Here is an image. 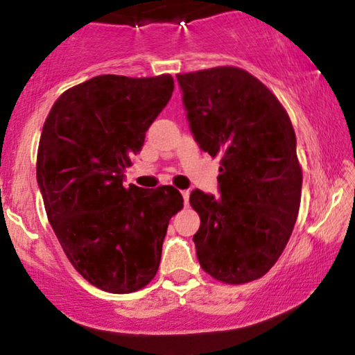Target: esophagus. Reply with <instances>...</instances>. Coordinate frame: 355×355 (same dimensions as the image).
<instances>
[{
    "label": "esophagus",
    "mask_w": 355,
    "mask_h": 355,
    "mask_svg": "<svg viewBox=\"0 0 355 355\" xmlns=\"http://www.w3.org/2000/svg\"><path fill=\"white\" fill-rule=\"evenodd\" d=\"M181 193H182V197H184V203H186V205H189V197H191V192L182 191Z\"/></svg>",
    "instance_id": "1"
}]
</instances>
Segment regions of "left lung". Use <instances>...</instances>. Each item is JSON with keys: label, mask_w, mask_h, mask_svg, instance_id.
I'll return each mask as SVG.
<instances>
[{"label": "left lung", "mask_w": 355, "mask_h": 355, "mask_svg": "<svg viewBox=\"0 0 355 355\" xmlns=\"http://www.w3.org/2000/svg\"><path fill=\"white\" fill-rule=\"evenodd\" d=\"M193 139L220 157V197L192 191L198 263L226 284L259 279L283 254L300 207L302 168L288 113L234 66L178 74Z\"/></svg>", "instance_id": "1"}]
</instances>
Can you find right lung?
Wrapping results in <instances>:
<instances>
[{
    "mask_svg": "<svg viewBox=\"0 0 355 355\" xmlns=\"http://www.w3.org/2000/svg\"><path fill=\"white\" fill-rule=\"evenodd\" d=\"M173 90L169 74L96 76L67 89L43 124L37 181L48 221L72 266L106 293L155 278L168 223L184 207L173 186H123Z\"/></svg>",
    "mask_w": 355,
    "mask_h": 355,
    "instance_id": "1",
    "label": "right lung"
}]
</instances>
